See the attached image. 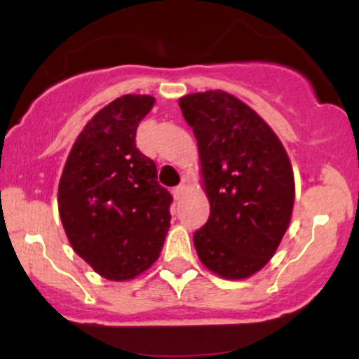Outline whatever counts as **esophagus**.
Wrapping results in <instances>:
<instances>
[{
  "instance_id": "34e87169",
  "label": "esophagus",
  "mask_w": 359,
  "mask_h": 359,
  "mask_svg": "<svg viewBox=\"0 0 359 359\" xmlns=\"http://www.w3.org/2000/svg\"><path fill=\"white\" fill-rule=\"evenodd\" d=\"M185 191H187V189H185V185H177L174 191H172V194H174V199L175 201L182 199V196L185 194Z\"/></svg>"
}]
</instances>
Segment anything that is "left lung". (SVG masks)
Wrapping results in <instances>:
<instances>
[{
    "label": "left lung",
    "instance_id": "left-lung-1",
    "mask_svg": "<svg viewBox=\"0 0 359 359\" xmlns=\"http://www.w3.org/2000/svg\"><path fill=\"white\" fill-rule=\"evenodd\" d=\"M201 158L209 219L194 233L203 265L226 280L248 278L280 246L295 199L294 170L275 131L224 90L180 97Z\"/></svg>",
    "mask_w": 359,
    "mask_h": 359
}]
</instances>
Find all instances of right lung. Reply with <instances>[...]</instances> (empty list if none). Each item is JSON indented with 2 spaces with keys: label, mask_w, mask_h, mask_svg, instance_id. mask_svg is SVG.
I'll use <instances>...</instances> for the list:
<instances>
[{
  "label": "right lung",
  "mask_w": 359,
  "mask_h": 359,
  "mask_svg": "<svg viewBox=\"0 0 359 359\" xmlns=\"http://www.w3.org/2000/svg\"><path fill=\"white\" fill-rule=\"evenodd\" d=\"M148 94H125L89 119L59 182L67 240L101 277L123 282L158 259L170 228L172 196L137 148V128L154 108Z\"/></svg>",
  "instance_id": "obj_1"
}]
</instances>
